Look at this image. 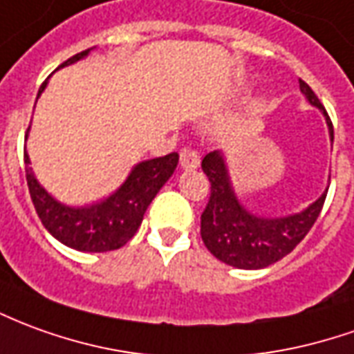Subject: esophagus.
I'll return each mask as SVG.
<instances>
[{
  "label": "esophagus",
  "mask_w": 354,
  "mask_h": 354,
  "mask_svg": "<svg viewBox=\"0 0 354 354\" xmlns=\"http://www.w3.org/2000/svg\"><path fill=\"white\" fill-rule=\"evenodd\" d=\"M180 167L185 170H195L199 167V155L192 147H184L180 151Z\"/></svg>",
  "instance_id": "obj_1"
}]
</instances>
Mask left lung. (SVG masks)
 I'll use <instances>...</instances> for the list:
<instances>
[{"mask_svg":"<svg viewBox=\"0 0 354 354\" xmlns=\"http://www.w3.org/2000/svg\"><path fill=\"white\" fill-rule=\"evenodd\" d=\"M299 88L305 93L308 103L324 113L333 142L332 120L320 100L303 80H299ZM201 169L211 182V197L201 214L203 243L218 261L243 270L266 268L291 253L303 241L308 230L315 226L328 194L326 189L313 205L297 214L266 218L251 214L239 203L230 184L228 169L222 153H207L203 157Z\"/></svg>","mask_w":354,"mask_h":354,"instance_id":"left-lung-1","label":"left lung"}]
</instances>
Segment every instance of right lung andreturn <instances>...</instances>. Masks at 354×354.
Masks as SVG:
<instances>
[{
    "label": "right lung",
    "instance_id": "right-lung-1",
    "mask_svg": "<svg viewBox=\"0 0 354 354\" xmlns=\"http://www.w3.org/2000/svg\"><path fill=\"white\" fill-rule=\"evenodd\" d=\"M90 53L86 49L66 59L61 66L73 65ZM59 66V68H61ZM48 80L41 84L38 95L46 90ZM26 162V184L30 192L34 209L38 212L41 224L51 236L71 249L84 253H105L126 245L142 224L143 214L149 203L167 184L178 165V153H169L165 157L142 160L128 174L124 184L115 194L101 203L90 207H66L53 199L38 184L34 172L28 167L30 159L24 153Z\"/></svg>",
    "mask_w": 354,
    "mask_h": 354
}]
</instances>
